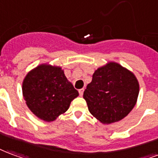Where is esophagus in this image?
<instances>
[{
  "mask_svg": "<svg viewBox=\"0 0 158 158\" xmlns=\"http://www.w3.org/2000/svg\"><path fill=\"white\" fill-rule=\"evenodd\" d=\"M79 94H80V96L81 97L82 95H83V92H84V88H81V89H79Z\"/></svg>",
  "mask_w": 158,
  "mask_h": 158,
  "instance_id": "34e87169",
  "label": "esophagus"
}]
</instances>
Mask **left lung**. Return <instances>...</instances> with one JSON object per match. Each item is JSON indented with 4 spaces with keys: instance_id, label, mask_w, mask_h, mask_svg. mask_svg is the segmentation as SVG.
<instances>
[{
    "instance_id": "left-lung-1",
    "label": "left lung",
    "mask_w": 158,
    "mask_h": 158,
    "mask_svg": "<svg viewBox=\"0 0 158 158\" xmlns=\"http://www.w3.org/2000/svg\"><path fill=\"white\" fill-rule=\"evenodd\" d=\"M138 94L139 82L135 76L118 63L109 62L93 73L83 98L93 117L109 125L129 114Z\"/></svg>"
}]
</instances>
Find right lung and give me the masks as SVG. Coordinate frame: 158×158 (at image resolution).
Here are the masks:
<instances>
[{"mask_svg": "<svg viewBox=\"0 0 158 158\" xmlns=\"http://www.w3.org/2000/svg\"><path fill=\"white\" fill-rule=\"evenodd\" d=\"M23 95L31 112L44 121H54L69 109L79 93L60 66L42 64L27 74Z\"/></svg>", "mask_w": 158, "mask_h": 158, "instance_id": "1", "label": "right lung"}]
</instances>
